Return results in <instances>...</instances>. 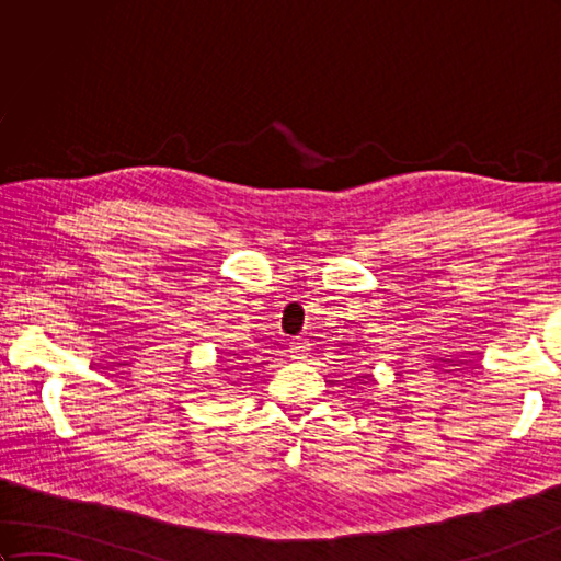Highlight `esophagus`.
Here are the masks:
<instances>
[{"label":"esophagus","mask_w":561,"mask_h":561,"mask_svg":"<svg viewBox=\"0 0 561 561\" xmlns=\"http://www.w3.org/2000/svg\"><path fill=\"white\" fill-rule=\"evenodd\" d=\"M308 350H311V344H308V342L301 340V337H296V340L289 342V354H291V359H296V362L306 359Z\"/></svg>","instance_id":"34e87169"}]
</instances>
